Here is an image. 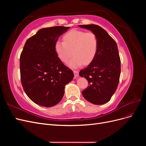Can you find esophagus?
Returning a JSON list of instances; mask_svg holds the SVG:
<instances>
[{
	"mask_svg": "<svg viewBox=\"0 0 146 146\" xmlns=\"http://www.w3.org/2000/svg\"><path fill=\"white\" fill-rule=\"evenodd\" d=\"M74 77L75 78H76L78 76V70H74Z\"/></svg>",
	"mask_w": 146,
	"mask_h": 146,
	"instance_id": "34e87169",
	"label": "esophagus"
}]
</instances>
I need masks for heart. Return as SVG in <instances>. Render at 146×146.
I'll use <instances>...</instances> for the list:
<instances>
[{
    "label": "heart",
    "instance_id": "b5f03b06",
    "mask_svg": "<svg viewBox=\"0 0 146 146\" xmlns=\"http://www.w3.org/2000/svg\"><path fill=\"white\" fill-rule=\"evenodd\" d=\"M63 40V42H55V52L63 63H67L73 54L74 56L69 63V66L72 68L80 67L83 64H90L98 54L99 40L92 32L73 29L64 35Z\"/></svg>",
    "mask_w": 146,
    "mask_h": 146
}]
</instances>
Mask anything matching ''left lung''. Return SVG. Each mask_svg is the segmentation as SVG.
Here are the masks:
<instances>
[{
	"label": "left lung",
	"instance_id": "left-lung-1",
	"mask_svg": "<svg viewBox=\"0 0 146 146\" xmlns=\"http://www.w3.org/2000/svg\"><path fill=\"white\" fill-rule=\"evenodd\" d=\"M79 27L90 30L99 40V49L95 58L87 68L79 72L89 84L82 91V95L92 104L102 105L111 99L119 82L121 60L117 44L99 25H80Z\"/></svg>",
	"mask_w": 146,
	"mask_h": 146
}]
</instances>
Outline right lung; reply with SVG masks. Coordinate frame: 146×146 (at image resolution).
I'll use <instances>...</instances> for the list:
<instances>
[{
  "label": "right lung",
  "mask_w": 146,
  "mask_h": 146,
  "mask_svg": "<svg viewBox=\"0 0 146 146\" xmlns=\"http://www.w3.org/2000/svg\"><path fill=\"white\" fill-rule=\"evenodd\" d=\"M70 27L44 28L26 41L20 56L23 89L33 102L46 107L58 104L64 87L74 78L71 69L57 56L54 45Z\"/></svg>",
  "instance_id": "right-lung-1"
}]
</instances>
